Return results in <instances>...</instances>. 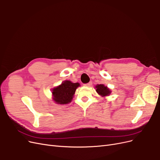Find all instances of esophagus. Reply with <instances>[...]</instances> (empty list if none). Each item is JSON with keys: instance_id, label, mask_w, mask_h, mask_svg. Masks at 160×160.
I'll return each mask as SVG.
<instances>
[{"instance_id": "esophagus-1", "label": "esophagus", "mask_w": 160, "mask_h": 160, "mask_svg": "<svg viewBox=\"0 0 160 160\" xmlns=\"http://www.w3.org/2000/svg\"><path fill=\"white\" fill-rule=\"evenodd\" d=\"M91 85H92V82H89L88 83L84 84V86H86V87H91Z\"/></svg>"}]
</instances>
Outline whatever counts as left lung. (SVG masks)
<instances>
[{"instance_id": "obj_1", "label": "left lung", "mask_w": 160, "mask_h": 160, "mask_svg": "<svg viewBox=\"0 0 160 160\" xmlns=\"http://www.w3.org/2000/svg\"><path fill=\"white\" fill-rule=\"evenodd\" d=\"M96 88V91L98 92V93L102 96V97H106L110 95L111 91L108 88V87L105 86L103 84H99V85H97L95 86Z\"/></svg>"}]
</instances>
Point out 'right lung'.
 Here are the masks:
<instances>
[{
  "label": "right lung",
  "instance_id": "right-lung-1",
  "mask_svg": "<svg viewBox=\"0 0 160 160\" xmlns=\"http://www.w3.org/2000/svg\"><path fill=\"white\" fill-rule=\"evenodd\" d=\"M79 83H72L70 81H65L52 90V99L58 104H67L73 98L77 88L79 87Z\"/></svg>",
  "mask_w": 160,
  "mask_h": 160
}]
</instances>
